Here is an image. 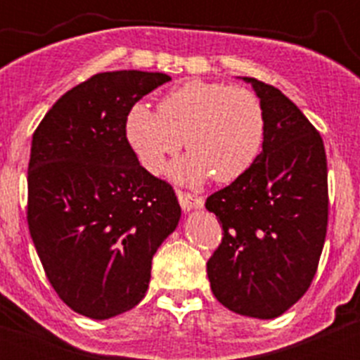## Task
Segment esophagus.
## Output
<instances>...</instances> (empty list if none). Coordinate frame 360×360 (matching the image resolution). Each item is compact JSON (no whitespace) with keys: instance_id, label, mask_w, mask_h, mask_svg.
<instances>
[{"instance_id":"1","label":"esophagus","mask_w":360,"mask_h":360,"mask_svg":"<svg viewBox=\"0 0 360 360\" xmlns=\"http://www.w3.org/2000/svg\"><path fill=\"white\" fill-rule=\"evenodd\" d=\"M177 198H179L181 207H183L184 210H190V209H195V207L203 205V197L195 193H188V191H183V190H177Z\"/></svg>"}]
</instances>
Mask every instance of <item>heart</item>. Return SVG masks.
Segmentation results:
<instances>
[{"label": "heart", "mask_w": 360, "mask_h": 360, "mask_svg": "<svg viewBox=\"0 0 360 360\" xmlns=\"http://www.w3.org/2000/svg\"><path fill=\"white\" fill-rule=\"evenodd\" d=\"M264 130V110L256 94L202 79L170 90L158 103V112L136 104L125 122L127 141L151 174H158L184 141L190 155L172 167V176L188 184L202 183L210 174L217 183L244 176L263 148Z\"/></svg>", "instance_id": "obj_1"}]
</instances>
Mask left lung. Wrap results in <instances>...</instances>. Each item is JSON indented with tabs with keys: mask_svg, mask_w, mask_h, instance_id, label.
<instances>
[{
	"mask_svg": "<svg viewBox=\"0 0 360 360\" xmlns=\"http://www.w3.org/2000/svg\"><path fill=\"white\" fill-rule=\"evenodd\" d=\"M266 120L263 151L207 198L223 226L207 261L210 289L235 314L275 319L310 288L328 231V160L321 134L274 85L244 78Z\"/></svg>",
	"mask_w": 360,
	"mask_h": 360,
	"instance_id": "obj_1",
	"label": "left lung"
}]
</instances>
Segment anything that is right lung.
Masks as SVG:
<instances>
[{"instance_id": "add662e5", "label": "right lung", "mask_w": 360, "mask_h": 360, "mask_svg": "<svg viewBox=\"0 0 360 360\" xmlns=\"http://www.w3.org/2000/svg\"><path fill=\"white\" fill-rule=\"evenodd\" d=\"M165 72H97L68 90L32 134L27 224L46 278L85 317H115L148 291L151 259L176 230L174 188L130 148V108Z\"/></svg>"}]
</instances>
